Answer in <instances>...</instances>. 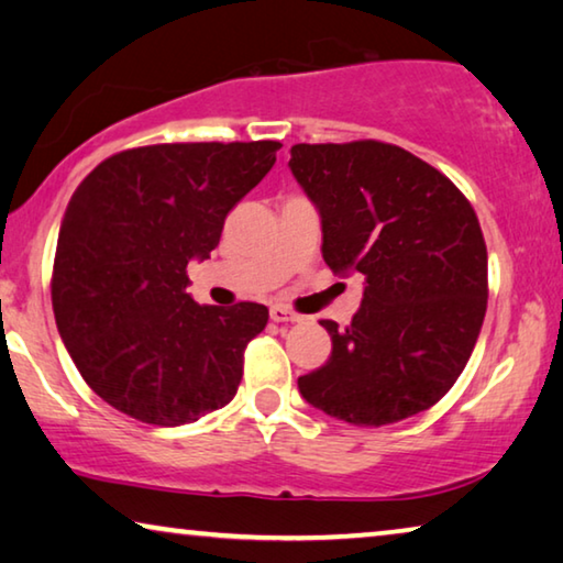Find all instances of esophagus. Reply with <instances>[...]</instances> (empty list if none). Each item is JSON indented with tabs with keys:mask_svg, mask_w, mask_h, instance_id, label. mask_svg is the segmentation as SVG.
<instances>
[{
	"mask_svg": "<svg viewBox=\"0 0 563 563\" xmlns=\"http://www.w3.org/2000/svg\"><path fill=\"white\" fill-rule=\"evenodd\" d=\"M269 314H272L274 322H299V319H301V317L297 314V311H291V309H287V307H279V305L272 307Z\"/></svg>",
	"mask_w": 563,
	"mask_h": 563,
	"instance_id": "obj_1",
	"label": "esophagus"
}]
</instances>
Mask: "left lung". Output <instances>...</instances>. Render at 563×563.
Wrapping results in <instances>:
<instances>
[{"instance_id": "8db88e82", "label": "left lung", "mask_w": 563, "mask_h": 563, "mask_svg": "<svg viewBox=\"0 0 563 563\" xmlns=\"http://www.w3.org/2000/svg\"><path fill=\"white\" fill-rule=\"evenodd\" d=\"M289 168L322 216V256L365 276L362 307L332 357L299 377L317 410L390 426L435 405L471 360L488 301V252L451 178L400 145L297 143Z\"/></svg>"}]
</instances>
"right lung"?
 Here are the masks:
<instances>
[{"label":"right lung","instance_id":"obj_1","mask_svg":"<svg viewBox=\"0 0 563 563\" xmlns=\"http://www.w3.org/2000/svg\"><path fill=\"white\" fill-rule=\"evenodd\" d=\"M279 141L158 143L110 155L67 203L52 266L59 336L95 395L148 426H186L233 400L256 301L201 307L188 262L272 170Z\"/></svg>","mask_w":563,"mask_h":563}]
</instances>
